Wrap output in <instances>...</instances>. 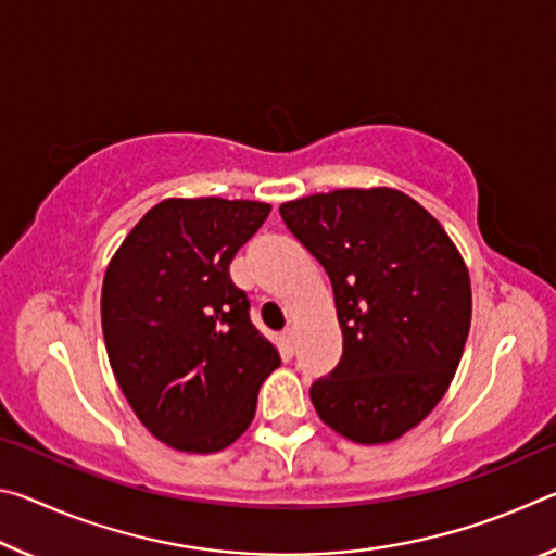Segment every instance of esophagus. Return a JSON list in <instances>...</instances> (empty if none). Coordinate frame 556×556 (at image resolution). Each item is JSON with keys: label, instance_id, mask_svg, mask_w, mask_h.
Segmentation results:
<instances>
[{"label": "esophagus", "instance_id": "34e87169", "mask_svg": "<svg viewBox=\"0 0 556 556\" xmlns=\"http://www.w3.org/2000/svg\"><path fill=\"white\" fill-rule=\"evenodd\" d=\"M294 338H296V328L287 326L285 333H281V341H285V348L289 353H294Z\"/></svg>", "mask_w": 556, "mask_h": 556}]
</instances>
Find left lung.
I'll use <instances>...</instances> for the list:
<instances>
[{"mask_svg":"<svg viewBox=\"0 0 556 556\" xmlns=\"http://www.w3.org/2000/svg\"><path fill=\"white\" fill-rule=\"evenodd\" d=\"M321 262L343 333L312 402L355 444H388L444 397L470 328L466 262L434 215L394 188H338L279 205Z\"/></svg>","mask_w":556,"mask_h":556,"instance_id":"left-lung-1","label":"left lung"}]
</instances>
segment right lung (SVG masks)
Segmentation results:
<instances>
[{
	"label": "right lung",
	"mask_w": 556,
	"mask_h": 556,
	"mask_svg": "<svg viewBox=\"0 0 556 556\" xmlns=\"http://www.w3.org/2000/svg\"><path fill=\"white\" fill-rule=\"evenodd\" d=\"M271 205L166 199L112 255L102 336L139 421L176 451L215 454L250 427L279 353L250 321L230 262Z\"/></svg>",
	"instance_id": "right-lung-1"
}]
</instances>
